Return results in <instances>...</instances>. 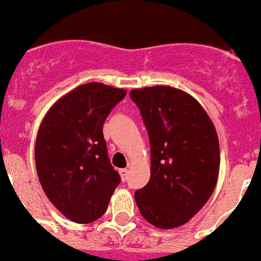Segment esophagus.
Returning a JSON list of instances; mask_svg holds the SVG:
<instances>
[{"instance_id": "34e87169", "label": "esophagus", "mask_w": 261, "mask_h": 261, "mask_svg": "<svg viewBox=\"0 0 261 261\" xmlns=\"http://www.w3.org/2000/svg\"><path fill=\"white\" fill-rule=\"evenodd\" d=\"M119 174H120V178H122V180L126 181L127 176H128V170H127V168H122V170H119Z\"/></svg>"}]
</instances>
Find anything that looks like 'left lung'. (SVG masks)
<instances>
[{
    "instance_id": "obj_1",
    "label": "left lung",
    "mask_w": 261,
    "mask_h": 261,
    "mask_svg": "<svg viewBox=\"0 0 261 261\" xmlns=\"http://www.w3.org/2000/svg\"><path fill=\"white\" fill-rule=\"evenodd\" d=\"M151 146V175L135 192L142 216L156 228L190 222L218 183L220 148L211 118L192 95L171 86L134 89Z\"/></svg>"
}]
</instances>
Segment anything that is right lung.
Returning a JSON list of instances; mask_svg holds the SVG:
<instances>
[{"label": "right lung", "instance_id": "obj_1", "mask_svg": "<svg viewBox=\"0 0 261 261\" xmlns=\"http://www.w3.org/2000/svg\"><path fill=\"white\" fill-rule=\"evenodd\" d=\"M124 95V89L85 83L57 100L39 124L34 151L39 183L71 222L99 219L119 185L107 155L103 123Z\"/></svg>", "mask_w": 261, "mask_h": 261}]
</instances>
